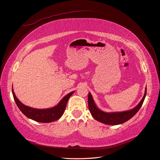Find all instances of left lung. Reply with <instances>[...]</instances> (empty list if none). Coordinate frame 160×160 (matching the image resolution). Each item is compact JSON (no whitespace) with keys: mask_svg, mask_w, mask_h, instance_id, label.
<instances>
[{"mask_svg":"<svg viewBox=\"0 0 160 160\" xmlns=\"http://www.w3.org/2000/svg\"><path fill=\"white\" fill-rule=\"evenodd\" d=\"M147 94V87L145 88V91L144 96L136 107L134 108L128 110V111L122 112H111L108 113L101 111L97 107L95 103L94 102L92 97L91 93H88V103L89 111L91 112L92 116L97 121L103 123L108 125H118L121 124L129 120L136 114L144 102L145 98Z\"/></svg>","mask_w":160,"mask_h":160,"instance_id":"left-lung-1","label":"left lung"}]
</instances>
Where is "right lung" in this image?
<instances>
[{
  "label": "right lung",
  "instance_id": "add662e5",
  "mask_svg": "<svg viewBox=\"0 0 160 160\" xmlns=\"http://www.w3.org/2000/svg\"><path fill=\"white\" fill-rule=\"evenodd\" d=\"M73 92L74 91L68 93L61 100L58 104L52 108L35 109L28 107V106L23 105L22 102H20L16 97L13 89L12 88V93H13L14 100L20 111L30 119L42 123H48L58 120L63 114L69 98L72 95Z\"/></svg>",
  "mask_w": 160,
  "mask_h": 160
}]
</instances>
